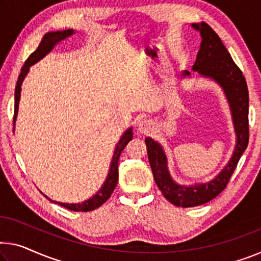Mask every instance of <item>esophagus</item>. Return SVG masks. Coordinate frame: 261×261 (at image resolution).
Masks as SVG:
<instances>
[{
	"label": "esophagus",
	"mask_w": 261,
	"mask_h": 261,
	"mask_svg": "<svg viewBox=\"0 0 261 261\" xmlns=\"http://www.w3.org/2000/svg\"><path fill=\"white\" fill-rule=\"evenodd\" d=\"M138 130L142 134H148L153 130V122L149 119H141L138 123Z\"/></svg>",
	"instance_id": "obj_1"
}]
</instances>
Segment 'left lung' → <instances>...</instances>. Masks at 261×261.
I'll return each mask as SVG.
<instances>
[{"label": "left lung", "instance_id": "8db88e82", "mask_svg": "<svg viewBox=\"0 0 261 261\" xmlns=\"http://www.w3.org/2000/svg\"><path fill=\"white\" fill-rule=\"evenodd\" d=\"M191 27L199 31L202 37L192 70L203 77L215 80L223 89L230 105L237 142L230 161L214 179L194 186H181L171 178L168 170L167 156L161 144L153 139L146 138L144 141L148 159L159 189L171 204L182 207L202 205L217 197L225 189L248 144V90L245 77L210 25L202 22L192 23ZM189 75V71H183L182 77Z\"/></svg>", "mask_w": 261, "mask_h": 261}]
</instances>
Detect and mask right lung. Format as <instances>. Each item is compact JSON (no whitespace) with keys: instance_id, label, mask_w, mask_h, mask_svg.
<instances>
[{"instance_id":"obj_1","label":"right lung","mask_w":261,"mask_h":261,"mask_svg":"<svg viewBox=\"0 0 261 261\" xmlns=\"http://www.w3.org/2000/svg\"><path fill=\"white\" fill-rule=\"evenodd\" d=\"M74 34L73 29H67V30H63V31H52V33H47L44 35V37L42 39V42L39 43V45L37 49H36L33 54H31L28 59L24 63V65L21 70V73L18 75L17 79V84H16L15 87V112H14V126H15V121L16 118H17V113H18V102H19V98H21V90H22V83L24 78L27 77L28 72L30 70V66L34 65V64L37 63L38 61H41L42 58L45 57V56L51 52V50L54 49L55 45H57L58 43L63 42L64 39H66L67 37H71L72 35ZM15 129V128H14ZM133 139V132H132V127L126 129L125 133L122 134L121 138H120L119 142L115 147L113 158H112V162H111V167H110V171H108V175L103 182L102 187L100 188L99 191L97 194L92 196L91 198L87 200H84L82 203H62V202H56V200L50 199L47 196L45 197L51 200V202L57 203L59 205H62L66 209L72 210V211H83V212H87V211H92L94 209H97L100 205H102L106 200L111 197L112 192L114 191L115 187H117L118 183V177H119V172H118V162H119V158L121 151L125 149V147L127 146V143Z\"/></svg>"}]
</instances>
